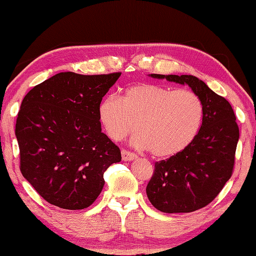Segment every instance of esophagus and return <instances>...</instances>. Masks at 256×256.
I'll use <instances>...</instances> for the list:
<instances>
[{
    "label": "esophagus",
    "instance_id": "34e87169",
    "mask_svg": "<svg viewBox=\"0 0 256 256\" xmlns=\"http://www.w3.org/2000/svg\"><path fill=\"white\" fill-rule=\"evenodd\" d=\"M121 156H122V160H124V162H129V160H132L134 158H136L135 154L130 153V152L127 150H121Z\"/></svg>",
    "mask_w": 256,
    "mask_h": 256
}]
</instances>
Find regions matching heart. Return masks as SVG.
I'll return each mask as SVG.
<instances>
[{"mask_svg": "<svg viewBox=\"0 0 256 256\" xmlns=\"http://www.w3.org/2000/svg\"><path fill=\"white\" fill-rule=\"evenodd\" d=\"M204 104L191 90L152 83L132 85L119 98L108 96L98 106V119L112 140L134 132V144L154 158H171L184 150L198 135Z\"/></svg>", "mask_w": 256, "mask_h": 256, "instance_id": "heart-1", "label": "heart"}]
</instances>
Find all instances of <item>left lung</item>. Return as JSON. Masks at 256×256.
I'll return each instance as SVG.
<instances>
[{
	"instance_id": "left-lung-1",
	"label": "left lung",
	"mask_w": 256,
	"mask_h": 256,
	"mask_svg": "<svg viewBox=\"0 0 256 256\" xmlns=\"http://www.w3.org/2000/svg\"><path fill=\"white\" fill-rule=\"evenodd\" d=\"M188 84L204 104L198 135L184 150L155 163L146 188L150 204L162 212H192L209 204L230 180L235 165L240 129L225 98L192 75L150 74Z\"/></svg>"
}]
</instances>
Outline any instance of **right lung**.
<instances>
[{
	"label": "right lung",
	"instance_id": "1",
	"mask_svg": "<svg viewBox=\"0 0 256 256\" xmlns=\"http://www.w3.org/2000/svg\"><path fill=\"white\" fill-rule=\"evenodd\" d=\"M120 75L62 72L22 100L16 124L20 171L47 202L68 210L90 207L106 168L121 160L98 119L102 98Z\"/></svg>",
	"mask_w": 256,
	"mask_h": 256
}]
</instances>
